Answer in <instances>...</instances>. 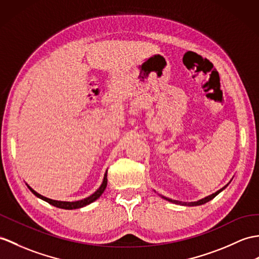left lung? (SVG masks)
Segmentation results:
<instances>
[{
    "label": "left lung",
    "instance_id": "1",
    "mask_svg": "<svg viewBox=\"0 0 259 259\" xmlns=\"http://www.w3.org/2000/svg\"><path fill=\"white\" fill-rule=\"evenodd\" d=\"M228 185V184H227ZM227 185H225L224 188H222L221 190H219L218 192H215V193H213L212 195H208V196H206V197H204V198H202V200H200V201H197V202H191V203H185V202H179V201H176V200H171V198H167V197H164V196H162L163 198H165L166 201H169V202H172V203H176V204H181V205H189V206H196V205H202V204H204V203H207L208 201H211L212 198H214L216 195H218L219 193H221L222 191H223Z\"/></svg>",
    "mask_w": 259,
    "mask_h": 259
}]
</instances>
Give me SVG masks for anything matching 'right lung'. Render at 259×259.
Masks as SVG:
<instances>
[{
	"instance_id": "1",
	"label": "right lung",
	"mask_w": 259,
	"mask_h": 259,
	"mask_svg": "<svg viewBox=\"0 0 259 259\" xmlns=\"http://www.w3.org/2000/svg\"><path fill=\"white\" fill-rule=\"evenodd\" d=\"M27 186H28V185H27ZM106 186H107V171H106V173H105L104 181H102V183H101V185H100V188H99L97 191H96L94 194H92L90 196H88V197H86V198H83V200H80V201H76V202H63V201L51 200V198H47V197H45V196H43V195L38 194L37 192H35V191L31 188V186H28V189L32 191L33 194H35L37 197L41 198V200L46 201L47 203L52 204V205H54V206L59 207V208H64V209H74V208L83 207V206L88 205V204L95 202L96 200H97V198L100 197V195H101L102 193H104Z\"/></svg>"
}]
</instances>
